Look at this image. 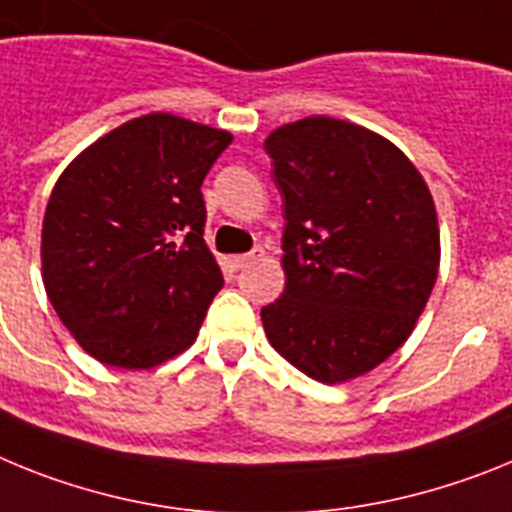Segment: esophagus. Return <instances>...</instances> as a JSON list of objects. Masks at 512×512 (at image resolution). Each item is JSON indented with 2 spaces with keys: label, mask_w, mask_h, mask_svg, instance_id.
Returning <instances> with one entry per match:
<instances>
[{
  "label": "esophagus",
  "mask_w": 512,
  "mask_h": 512,
  "mask_svg": "<svg viewBox=\"0 0 512 512\" xmlns=\"http://www.w3.org/2000/svg\"><path fill=\"white\" fill-rule=\"evenodd\" d=\"M262 257V247H255V250L252 252H247V255H234V257H229V268L231 270H242L244 265H250V262H255V260H260Z\"/></svg>",
  "instance_id": "obj_1"
}]
</instances>
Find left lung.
I'll return each mask as SVG.
<instances>
[{
  "label": "left lung",
  "mask_w": 512,
  "mask_h": 512,
  "mask_svg": "<svg viewBox=\"0 0 512 512\" xmlns=\"http://www.w3.org/2000/svg\"><path fill=\"white\" fill-rule=\"evenodd\" d=\"M283 198L286 291L260 317L270 345L322 384L384 363L410 337L441 262L433 198L402 151L335 118L265 141Z\"/></svg>",
  "instance_id": "obj_1"
}]
</instances>
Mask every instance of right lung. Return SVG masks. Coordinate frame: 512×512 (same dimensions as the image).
Listing matches in <instances>:
<instances>
[{"label":"right lung","instance_id":"right-lung-1","mask_svg":"<svg viewBox=\"0 0 512 512\" xmlns=\"http://www.w3.org/2000/svg\"><path fill=\"white\" fill-rule=\"evenodd\" d=\"M231 133L151 113L82 151L43 219V283L92 358L151 368L201 330L224 278L203 239L201 185Z\"/></svg>","mask_w":512,"mask_h":512}]
</instances>
